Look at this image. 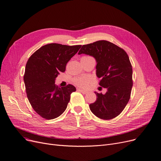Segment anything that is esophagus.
I'll return each mask as SVG.
<instances>
[{
    "label": "esophagus",
    "instance_id": "esophagus-1",
    "mask_svg": "<svg viewBox=\"0 0 161 161\" xmlns=\"http://www.w3.org/2000/svg\"><path fill=\"white\" fill-rule=\"evenodd\" d=\"M78 90L79 92H80L81 93H82L83 94H86V93H88V92H87V91L84 90H82V89H80V88H78Z\"/></svg>",
    "mask_w": 161,
    "mask_h": 161
}]
</instances>
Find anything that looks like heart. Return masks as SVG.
Here are the masks:
<instances>
[{
	"label": "heart",
	"instance_id": "b5f03b06",
	"mask_svg": "<svg viewBox=\"0 0 161 161\" xmlns=\"http://www.w3.org/2000/svg\"><path fill=\"white\" fill-rule=\"evenodd\" d=\"M85 58H92L90 56H85ZM91 78L88 76H83V77H80L77 78L75 80V83L80 87L85 88L86 87L90 82H91Z\"/></svg>",
	"mask_w": 161,
	"mask_h": 161
}]
</instances>
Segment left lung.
Returning a JSON list of instances; mask_svg holds the SVG:
<instances>
[{
    "mask_svg": "<svg viewBox=\"0 0 161 161\" xmlns=\"http://www.w3.org/2000/svg\"><path fill=\"white\" fill-rule=\"evenodd\" d=\"M81 53L95 59L99 85L108 90L104 95L95 92L97 100L90 104V111L100 119H112L121 113L130 98L133 70L129 57L123 48L106 40L83 45L78 52Z\"/></svg>",
    "mask_w": 161,
    "mask_h": 161,
    "instance_id": "obj_1",
    "label": "left lung"
}]
</instances>
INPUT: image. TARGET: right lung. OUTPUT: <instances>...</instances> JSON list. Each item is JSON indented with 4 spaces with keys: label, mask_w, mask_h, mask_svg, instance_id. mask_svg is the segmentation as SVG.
Here are the masks:
<instances>
[{
    "label": "right lung",
    "mask_w": 161,
    "mask_h": 161,
    "mask_svg": "<svg viewBox=\"0 0 161 161\" xmlns=\"http://www.w3.org/2000/svg\"><path fill=\"white\" fill-rule=\"evenodd\" d=\"M81 47L47 44L28 60L24 75L27 97L34 111L43 118H56L66 109L76 88L70 84L59 87L55 80L61 72L65 71L66 64Z\"/></svg>",
    "instance_id": "1"
}]
</instances>
